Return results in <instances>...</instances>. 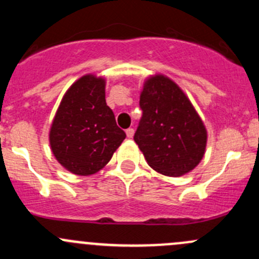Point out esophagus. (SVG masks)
Masks as SVG:
<instances>
[{
	"label": "esophagus",
	"mask_w": 259,
	"mask_h": 259,
	"mask_svg": "<svg viewBox=\"0 0 259 259\" xmlns=\"http://www.w3.org/2000/svg\"><path fill=\"white\" fill-rule=\"evenodd\" d=\"M133 135H134V129H133V127H129V129H126V137L127 138H133Z\"/></svg>",
	"instance_id": "1"
}]
</instances>
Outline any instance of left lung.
Returning <instances> with one entry per match:
<instances>
[{"label": "left lung", "mask_w": 259, "mask_h": 259, "mask_svg": "<svg viewBox=\"0 0 259 259\" xmlns=\"http://www.w3.org/2000/svg\"><path fill=\"white\" fill-rule=\"evenodd\" d=\"M139 105L143 115L134 140L149 165L169 177L193 170L204 155L207 132L185 94L156 75L145 82Z\"/></svg>", "instance_id": "obj_1"}]
</instances>
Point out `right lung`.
<instances>
[{"mask_svg":"<svg viewBox=\"0 0 259 259\" xmlns=\"http://www.w3.org/2000/svg\"><path fill=\"white\" fill-rule=\"evenodd\" d=\"M125 137L106 105L105 80L86 75L65 94L52 122L50 144L67 170L90 176L109 163Z\"/></svg>","mask_w":259,"mask_h":259,"instance_id":"obj_1","label":"right lung"}]
</instances>
